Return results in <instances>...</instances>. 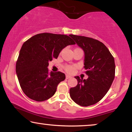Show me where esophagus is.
I'll use <instances>...</instances> for the list:
<instances>
[{
  "label": "esophagus",
  "mask_w": 132,
  "mask_h": 132,
  "mask_svg": "<svg viewBox=\"0 0 132 132\" xmlns=\"http://www.w3.org/2000/svg\"><path fill=\"white\" fill-rule=\"evenodd\" d=\"M71 76H69V75H66V79H70V78H71Z\"/></svg>",
  "instance_id": "esophagus-1"
}]
</instances>
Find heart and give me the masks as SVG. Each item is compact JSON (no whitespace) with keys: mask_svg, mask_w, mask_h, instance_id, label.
<instances>
[{"mask_svg":"<svg viewBox=\"0 0 132 132\" xmlns=\"http://www.w3.org/2000/svg\"><path fill=\"white\" fill-rule=\"evenodd\" d=\"M64 69L67 73H73L76 70V67L74 65H67L64 66Z\"/></svg>","mask_w":132,"mask_h":132,"instance_id":"1","label":"heart"}]
</instances>
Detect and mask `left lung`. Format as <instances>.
<instances>
[{"label":"left lung","mask_w":132,"mask_h":132,"mask_svg":"<svg viewBox=\"0 0 132 132\" xmlns=\"http://www.w3.org/2000/svg\"><path fill=\"white\" fill-rule=\"evenodd\" d=\"M84 51V68L87 79L76 76L77 85L70 89L72 100L79 105L88 106L102 100L115 77L114 58L103 43L92 38L70 35Z\"/></svg>","instance_id":"left-lung-1"}]
</instances>
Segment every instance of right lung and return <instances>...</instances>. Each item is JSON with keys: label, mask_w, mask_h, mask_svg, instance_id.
I'll return each mask as SVG.
<instances>
[{"label": "right lung", "mask_w": 132, "mask_h": 132, "mask_svg": "<svg viewBox=\"0 0 132 132\" xmlns=\"http://www.w3.org/2000/svg\"><path fill=\"white\" fill-rule=\"evenodd\" d=\"M69 36L42 33L23 43L16 62V73L21 89L29 98L37 102L48 100L55 94L65 75L50 73L48 62L56 59L63 48L75 44Z\"/></svg>", "instance_id": "right-lung-1"}]
</instances>
